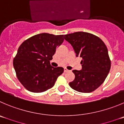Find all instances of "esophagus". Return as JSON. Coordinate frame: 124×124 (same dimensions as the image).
Returning a JSON list of instances; mask_svg holds the SVG:
<instances>
[{"label":"esophagus","instance_id":"34e87169","mask_svg":"<svg viewBox=\"0 0 124 124\" xmlns=\"http://www.w3.org/2000/svg\"><path fill=\"white\" fill-rule=\"evenodd\" d=\"M69 71H70V70H68V69H67V68H65V69H64V72L67 73V72H69Z\"/></svg>","mask_w":124,"mask_h":124}]
</instances>
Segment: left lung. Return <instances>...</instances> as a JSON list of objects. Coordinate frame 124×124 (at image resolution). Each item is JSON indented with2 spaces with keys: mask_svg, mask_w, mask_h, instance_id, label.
<instances>
[{
  "mask_svg": "<svg viewBox=\"0 0 124 124\" xmlns=\"http://www.w3.org/2000/svg\"><path fill=\"white\" fill-rule=\"evenodd\" d=\"M76 54L83 59L81 70H73L75 79L69 83L73 89L89 93L105 81L109 72L111 60L107 47L97 36L88 32H77L64 35Z\"/></svg>",
  "mask_w": 124,
  "mask_h": 124,
  "instance_id": "obj_1",
  "label": "left lung"
}]
</instances>
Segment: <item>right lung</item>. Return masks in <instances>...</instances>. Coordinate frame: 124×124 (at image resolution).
<instances>
[{"label":"right lung","instance_id":"1","mask_svg":"<svg viewBox=\"0 0 124 124\" xmlns=\"http://www.w3.org/2000/svg\"><path fill=\"white\" fill-rule=\"evenodd\" d=\"M63 40V35L42 33L29 38L20 45L13 63L17 78L26 89L40 93L54 86L63 69L53 67L50 61L56 47Z\"/></svg>","mask_w":124,"mask_h":124}]
</instances>
